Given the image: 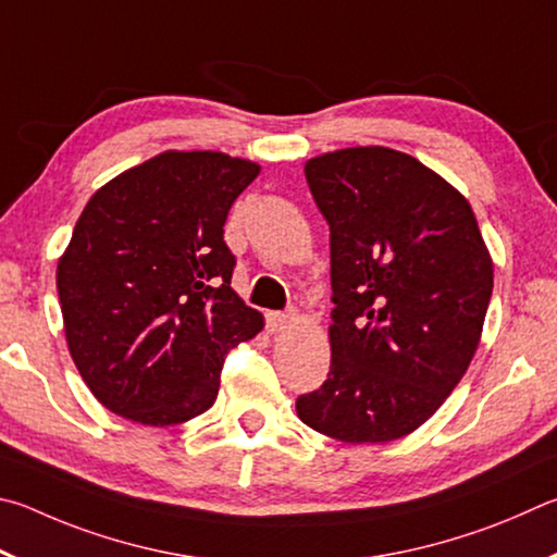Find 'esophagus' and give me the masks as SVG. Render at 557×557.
Segmentation results:
<instances>
[{"label": "esophagus", "mask_w": 557, "mask_h": 557, "mask_svg": "<svg viewBox=\"0 0 557 557\" xmlns=\"http://www.w3.org/2000/svg\"><path fill=\"white\" fill-rule=\"evenodd\" d=\"M290 323H296V310H286V313H269L267 318V327L271 333H284Z\"/></svg>", "instance_id": "1"}]
</instances>
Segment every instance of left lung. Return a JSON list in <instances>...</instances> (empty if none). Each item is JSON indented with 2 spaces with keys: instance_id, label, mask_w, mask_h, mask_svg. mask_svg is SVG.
<instances>
[{
  "instance_id": "1",
  "label": "left lung",
  "mask_w": 557,
  "mask_h": 557,
  "mask_svg": "<svg viewBox=\"0 0 557 557\" xmlns=\"http://www.w3.org/2000/svg\"><path fill=\"white\" fill-rule=\"evenodd\" d=\"M330 224V374L298 418L343 443L413 433L480 347L494 263L465 195L418 159L355 146L306 163Z\"/></svg>"
}]
</instances>
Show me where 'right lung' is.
Returning a JSON list of instances; mask_svg holds the SVG:
<instances>
[{
  "label": "right lung",
  "instance_id": "add662e5",
  "mask_svg": "<svg viewBox=\"0 0 557 557\" xmlns=\"http://www.w3.org/2000/svg\"><path fill=\"white\" fill-rule=\"evenodd\" d=\"M259 171L222 151H163L87 200L55 284L73 362L112 413L156 428L205 413L227 349L261 333L222 237Z\"/></svg>",
  "mask_w": 557,
  "mask_h": 557
}]
</instances>
